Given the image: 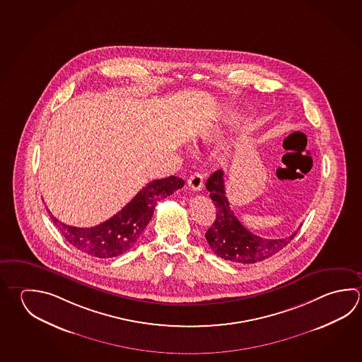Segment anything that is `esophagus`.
Segmentation results:
<instances>
[{"label": "esophagus", "instance_id": "obj_1", "mask_svg": "<svg viewBox=\"0 0 362 362\" xmlns=\"http://www.w3.org/2000/svg\"><path fill=\"white\" fill-rule=\"evenodd\" d=\"M187 186L190 187L191 190H203V175H200L199 172H195L194 175H191L189 180H187Z\"/></svg>", "mask_w": 362, "mask_h": 362}]
</instances>
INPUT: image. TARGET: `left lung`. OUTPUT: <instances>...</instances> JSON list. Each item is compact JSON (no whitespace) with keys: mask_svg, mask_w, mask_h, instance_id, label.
<instances>
[{"mask_svg":"<svg viewBox=\"0 0 362 362\" xmlns=\"http://www.w3.org/2000/svg\"><path fill=\"white\" fill-rule=\"evenodd\" d=\"M206 189L216 205V219L205 238L217 257L235 263L254 264L276 255L296 236L268 240L246 230L232 211L224 190L223 171L218 170L206 181Z\"/></svg>","mask_w":362,"mask_h":362,"instance_id":"8db88e82","label":"left lung"}]
</instances>
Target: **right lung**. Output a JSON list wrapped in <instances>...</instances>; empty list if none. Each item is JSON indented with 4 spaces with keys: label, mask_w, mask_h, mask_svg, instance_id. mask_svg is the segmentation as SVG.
<instances>
[{
    "label": "right lung",
    "mask_w": 362,
    "mask_h": 362,
    "mask_svg": "<svg viewBox=\"0 0 362 362\" xmlns=\"http://www.w3.org/2000/svg\"><path fill=\"white\" fill-rule=\"evenodd\" d=\"M184 184V180L176 176L154 180L113 217L89 228L67 226L53 217L51 211L48 213L61 235L78 250L100 259L119 257L140 238L153 217L157 202L170 197Z\"/></svg>",
    "instance_id": "obj_1"
}]
</instances>
